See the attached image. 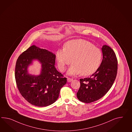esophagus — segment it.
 I'll return each mask as SVG.
<instances>
[{
    "label": "esophagus",
    "instance_id": "obj_1",
    "mask_svg": "<svg viewBox=\"0 0 132 132\" xmlns=\"http://www.w3.org/2000/svg\"><path fill=\"white\" fill-rule=\"evenodd\" d=\"M67 80H68V82H71V81L73 80V79L71 78H68Z\"/></svg>",
    "mask_w": 132,
    "mask_h": 132
}]
</instances>
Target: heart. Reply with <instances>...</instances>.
<instances>
[{"instance_id": "heart-1", "label": "heart", "mask_w": 132, "mask_h": 132, "mask_svg": "<svg viewBox=\"0 0 132 132\" xmlns=\"http://www.w3.org/2000/svg\"><path fill=\"white\" fill-rule=\"evenodd\" d=\"M56 56L60 71H65L67 67L72 62L68 74L81 73L87 76L94 73L100 67L102 54L101 50L90 43L78 39L68 42L64 49L58 50Z\"/></svg>"}]
</instances>
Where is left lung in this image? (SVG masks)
<instances>
[{
  "label": "left lung",
  "mask_w": 132,
  "mask_h": 132,
  "mask_svg": "<svg viewBox=\"0 0 132 132\" xmlns=\"http://www.w3.org/2000/svg\"><path fill=\"white\" fill-rule=\"evenodd\" d=\"M102 50L103 59L100 67L89 78L80 79L77 96L83 102L90 103L102 98L111 88L116 77L118 61L114 52L106 45L102 46Z\"/></svg>",
  "instance_id": "obj_1"
}]
</instances>
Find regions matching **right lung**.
I'll list each match as a JSON object with an SVG mask.
<instances>
[{"label":"right lung","instance_id":"obj_1","mask_svg":"<svg viewBox=\"0 0 132 132\" xmlns=\"http://www.w3.org/2000/svg\"><path fill=\"white\" fill-rule=\"evenodd\" d=\"M35 60L41 64L39 75H30L27 71L28 67ZM55 63L54 54L34 45L18 58L15 72L17 87L22 97L32 105L47 106L57 100L60 89L67 79L56 70Z\"/></svg>","mask_w":132,"mask_h":132}]
</instances>
